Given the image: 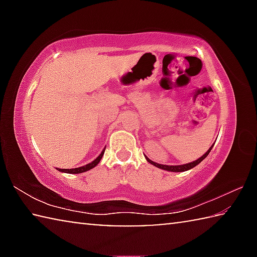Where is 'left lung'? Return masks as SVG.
Here are the masks:
<instances>
[{
	"instance_id": "8db88e82",
	"label": "left lung",
	"mask_w": 257,
	"mask_h": 257,
	"mask_svg": "<svg viewBox=\"0 0 257 257\" xmlns=\"http://www.w3.org/2000/svg\"><path fill=\"white\" fill-rule=\"evenodd\" d=\"M212 147H213V145H212ZM212 147L210 150H208L205 154H204L203 156H201V158H199L198 160H196V161H194V162H190V163H188V164H184V165H163V164H159V163H155V162H153V161H151L150 159H147L146 158V160L149 161V162L151 163V164H153V165H155V167H158V168H160V169H163V170H167V171H172V172H182V171H187V170H189V169H191V168H194V167H196L197 164H199L202 162V161L206 158V156L208 155V153H210L211 152V150H212Z\"/></svg>"
}]
</instances>
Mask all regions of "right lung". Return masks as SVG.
Wrapping results in <instances>:
<instances>
[{
  "label": "right lung",
  "instance_id": "right-lung-1",
  "mask_svg": "<svg viewBox=\"0 0 257 257\" xmlns=\"http://www.w3.org/2000/svg\"><path fill=\"white\" fill-rule=\"evenodd\" d=\"M104 151H105V150H103L102 153L98 155V158L95 159V160L93 161V162L86 164V165H84V167L75 168V169H59V171H61V172H66V173H81V172L88 171V170H90V169H93L94 167H96V165L98 164V162H99V161H101L102 156H103V154H104Z\"/></svg>",
  "mask_w": 257,
  "mask_h": 257
}]
</instances>
